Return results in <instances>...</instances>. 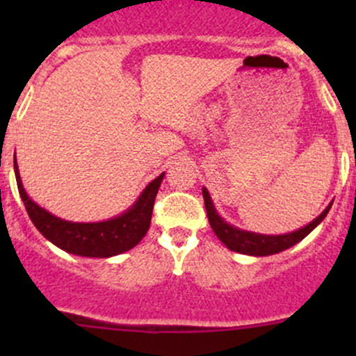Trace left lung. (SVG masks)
Returning a JSON list of instances; mask_svg holds the SVG:
<instances>
[{
  "mask_svg": "<svg viewBox=\"0 0 356 356\" xmlns=\"http://www.w3.org/2000/svg\"><path fill=\"white\" fill-rule=\"evenodd\" d=\"M203 200H204V208H207L208 222H210V227L213 229L215 236L224 243L225 246L231 251L236 253L250 254V257H268V254L281 253V251L288 250V248L294 246L296 243H300L301 239L307 238L318 224L325 218V215L331 210L332 203H329V207L318 215L315 220H312L310 224H307L305 227L298 229V231L288 232V234H258V232L251 231H243V229L231 225L229 222H225L224 218L218 215V211L215 210L213 201L210 198V193L207 188H203Z\"/></svg>",
  "mask_w": 356,
  "mask_h": 356,
  "instance_id": "1",
  "label": "left lung"
}]
</instances>
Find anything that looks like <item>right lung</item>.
I'll list each match as a JSON object with an SVG mask.
<instances>
[{
  "label": "right lung",
  "instance_id": "right-lung-1",
  "mask_svg": "<svg viewBox=\"0 0 356 356\" xmlns=\"http://www.w3.org/2000/svg\"><path fill=\"white\" fill-rule=\"evenodd\" d=\"M13 167H15L20 198L35 229L60 250L89 258H110L125 253L145 238L152 224L153 204H155L158 188L165 175L163 172L155 181L149 182L143 189L139 198L134 201V204L117 217L103 222H70L49 213L48 210L29 198L22 179H20L17 158H13Z\"/></svg>",
  "mask_w": 356,
  "mask_h": 356
}]
</instances>
